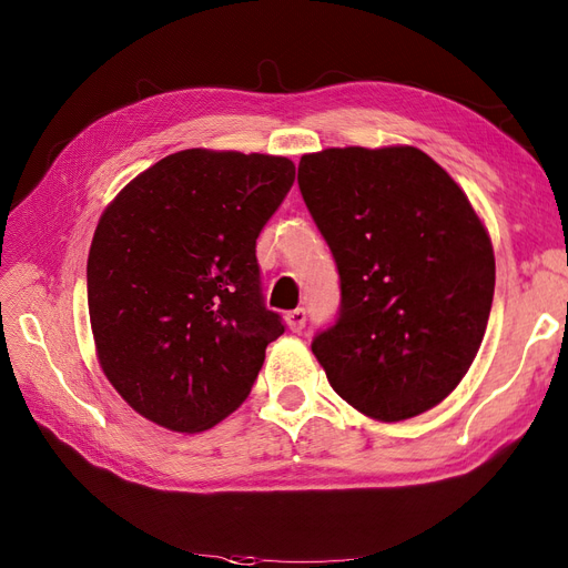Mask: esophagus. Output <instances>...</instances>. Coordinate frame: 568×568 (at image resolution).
Masks as SVG:
<instances>
[{
  "instance_id": "obj_1",
  "label": "esophagus",
  "mask_w": 568,
  "mask_h": 568,
  "mask_svg": "<svg viewBox=\"0 0 568 568\" xmlns=\"http://www.w3.org/2000/svg\"><path fill=\"white\" fill-rule=\"evenodd\" d=\"M305 320H307V315H305L303 307H296V311H291V313L286 315L288 329H291V332H301L303 326H305Z\"/></svg>"
}]
</instances>
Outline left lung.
<instances>
[{
	"mask_svg": "<svg viewBox=\"0 0 568 568\" xmlns=\"http://www.w3.org/2000/svg\"><path fill=\"white\" fill-rule=\"evenodd\" d=\"M298 186L341 280L338 317L313 338L326 379L379 422L436 407L469 372L495 291L467 194L415 146L305 153Z\"/></svg>",
	"mask_w": 568,
	"mask_h": 568,
	"instance_id": "8db88e82",
	"label": "left lung"
}]
</instances>
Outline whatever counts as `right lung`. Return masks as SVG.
Returning <instances> with one entry per match:
<instances>
[{"label": "right lung", "mask_w": 568, "mask_h": 568, "mask_svg": "<svg viewBox=\"0 0 568 568\" xmlns=\"http://www.w3.org/2000/svg\"><path fill=\"white\" fill-rule=\"evenodd\" d=\"M296 178L284 156L184 149L99 217L88 305L99 365L149 422L196 434L246 400L267 343L255 239Z\"/></svg>", "instance_id": "add662e5"}]
</instances>
